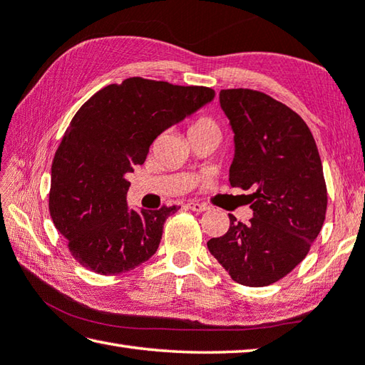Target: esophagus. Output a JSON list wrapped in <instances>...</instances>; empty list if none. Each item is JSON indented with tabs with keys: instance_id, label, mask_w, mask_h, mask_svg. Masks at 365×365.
Masks as SVG:
<instances>
[{
	"instance_id": "esophagus-1",
	"label": "esophagus",
	"mask_w": 365,
	"mask_h": 365,
	"mask_svg": "<svg viewBox=\"0 0 365 365\" xmlns=\"http://www.w3.org/2000/svg\"><path fill=\"white\" fill-rule=\"evenodd\" d=\"M187 207L190 210H195V212H205L209 210V207H207L205 204H201V202H195V201H190L187 204Z\"/></svg>"
}]
</instances>
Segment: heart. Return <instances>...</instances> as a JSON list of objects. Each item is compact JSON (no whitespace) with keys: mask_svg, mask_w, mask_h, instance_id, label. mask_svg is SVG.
<instances>
[{"mask_svg":"<svg viewBox=\"0 0 365 365\" xmlns=\"http://www.w3.org/2000/svg\"><path fill=\"white\" fill-rule=\"evenodd\" d=\"M205 128H218V126H217V123L212 118L201 117V118H197L195 123L191 125L190 131H192V130H205Z\"/></svg>","mask_w":365,"mask_h":365,"instance_id":"b5f03b06","label":"heart"}]
</instances>
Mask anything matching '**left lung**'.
I'll use <instances>...</instances> for the list:
<instances>
[{"label":"left lung","instance_id":"obj_1","mask_svg":"<svg viewBox=\"0 0 365 365\" xmlns=\"http://www.w3.org/2000/svg\"><path fill=\"white\" fill-rule=\"evenodd\" d=\"M220 104L234 131L230 182L250 190L253 218L244 225L230 215V230L207 248L234 282L269 287L309 255L323 227V164L310 128L272 96L230 88L220 91Z\"/></svg>","mask_w":365,"mask_h":365}]
</instances>
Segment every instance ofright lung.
Wrapping results in <instances>:
<instances>
[{
	"label": "right lung",
	"mask_w": 365,
	"mask_h": 365,
	"mask_svg": "<svg viewBox=\"0 0 365 365\" xmlns=\"http://www.w3.org/2000/svg\"><path fill=\"white\" fill-rule=\"evenodd\" d=\"M215 96L209 87H182L142 77L95 93L71 120L52 163L50 217L73 258L93 272L118 275L155 255L177 205L130 210L126 177L169 126Z\"/></svg>",
	"instance_id": "right-lung-1"
}]
</instances>
